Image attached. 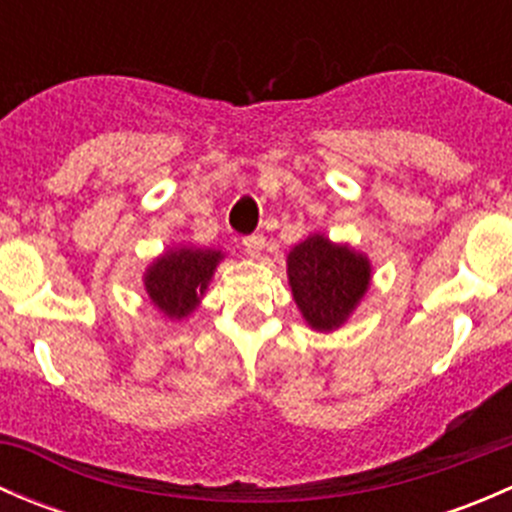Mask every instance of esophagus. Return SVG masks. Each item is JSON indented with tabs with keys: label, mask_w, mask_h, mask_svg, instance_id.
Instances as JSON below:
<instances>
[{
	"label": "esophagus",
	"mask_w": 512,
	"mask_h": 512,
	"mask_svg": "<svg viewBox=\"0 0 512 512\" xmlns=\"http://www.w3.org/2000/svg\"><path fill=\"white\" fill-rule=\"evenodd\" d=\"M242 245H245V252L250 257H260L262 250H265V237L262 235H250L242 240Z\"/></svg>",
	"instance_id": "esophagus-1"
}]
</instances>
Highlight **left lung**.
Masks as SVG:
<instances>
[{"label":"left lung","instance_id":"1","mask_svg":"<svg viewBox=\"0 0 512 512\" xmlns=\"http://www.w3.org/2000/svg\"><path fill=\"white\" fill-rule=\"evenodd\" d=\"M287 277L304 322L317 332H334L369 289L371 265L349 245L309 235L289 250Z\"/></svg>","mask_w":512,"mask_h":512}]
</instances>
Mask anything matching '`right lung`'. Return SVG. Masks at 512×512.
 <instances>
[{
	"label": "right lung",
	"mask_w": 512,
	"mask_h": 512,
	"mask_svg": "<svg viewBox=\"0 0 512 512\" xmlns=\"http://www.w3.org/2000/svg\"><path fill=\"white\" fill-rule=\"evenodd\" d=\"M220 250L203 247H175L148 265L143 275L148 297L168 319H183L203 299L205 289L223 260Z\"/></svg>",
	"instance_id": "1"
}]
</instances>
